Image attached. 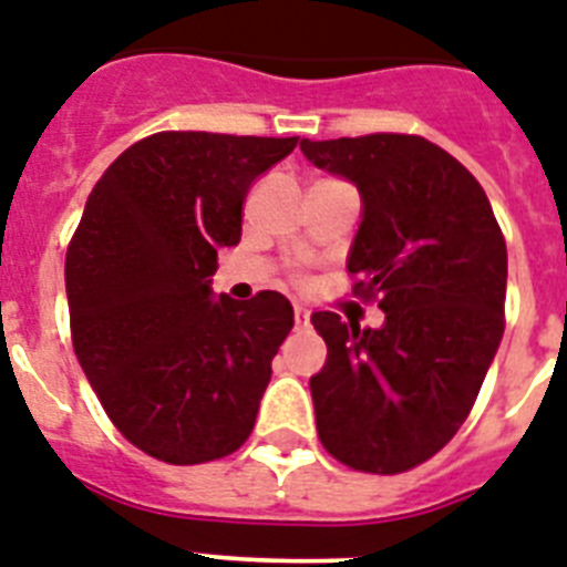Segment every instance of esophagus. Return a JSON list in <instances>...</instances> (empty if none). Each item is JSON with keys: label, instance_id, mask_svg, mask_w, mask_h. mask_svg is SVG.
<instances>
[{"label": "esophagus", "instance_id": "esophagus-1", "mask_svg": "<svg viewBox=\"0 0 567 567\" xmlns=\"http://www.w3.org/2000/svg\"><path fill=\"white\" fill-rule=\"evenodd\" d=\"M307 324H310V312L301 310V307H295V330H303Z\"/></svg>", "mask_w": 567, "mask_h": 567}]
</instances>
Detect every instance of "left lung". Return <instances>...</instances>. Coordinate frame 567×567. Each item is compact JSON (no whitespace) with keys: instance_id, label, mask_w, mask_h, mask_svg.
<instances>
[{"instance_id":"left-lung-1","label":"left lung","mask_w":567,"mask_h":567,"mask_svg":"<svg viewBox=\"0 0 567 567\" xmlns=\"http://www.w3.org/2000/svg\"><path fill=\"white\" fill-rule=\"evenodd\" d=\"M362 194L348 272L379 330L316 312L327 362L310 379L318 441L339 463L400 475L434 457L478 400L504 336L507 243L484 188L423 135L301 142Z\"/></svg>"}]
</instances>
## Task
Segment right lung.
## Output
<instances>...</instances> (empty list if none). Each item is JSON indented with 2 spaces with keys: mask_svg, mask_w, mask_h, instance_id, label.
I'll return each instance as SVG.
<instances>
[{
  "mask_svg": "<svg viewBox=\"0 0 567 567\" xmlns=\"http://www.w3.org/2000/svg\"><path fill=\"white\" fill-rule=\"evenodd\" d=\"M298 138L167 130L97 179L65 251L74 357L106 417L173 466L249 441L292 330L280 292L210 298L217 249L237 246L251 182Z\"/></svg>",
  "mask_w": 567,
  "mask_h": 567,
  "instance_id": "right-lung-1",
  "label": "right lung"
}]
</instances>
